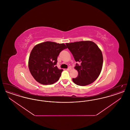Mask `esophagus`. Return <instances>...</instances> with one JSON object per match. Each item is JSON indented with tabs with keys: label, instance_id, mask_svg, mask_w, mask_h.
Instances as JSON below:
<instances>
[{
	"label": "esophagus",
	"instance_id": "esophagus-1",
	"mask_svg": "<svg viewBox=\"0 0 130 130\" xmlns=\"http://www.w3.org/2000/svg\"><path fill=\"white\" fill-rule=\"evenodd\" d=\"M71 70V67H68V68L67 69V70L68 71H70Z\"/></svg>",
	"mask_w": 130,
	"mask_h": 130
}]
</instances>
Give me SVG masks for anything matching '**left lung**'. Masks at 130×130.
<instances>
[{
	"instance_id": "left-lung-1",
	"label": "left lung",
	"mask_w": 130,
	"mask_h": 130,
	"mask_svg": "<svg viewBox=\"0 0 130 130\" xmlns=\"http://www.w3.org/2000/svg\"><path fill=\"white\" fill-rule=\"evenodd\" d=\"M76 62L74 68L78 71L77 77L73 78L75 84L86 86L95 80L101 73L103 56L98 45L91 41L66 44Z\"/></svg>"
}]
</instances>
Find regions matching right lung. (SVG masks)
Here are the masks:
<instances>
[{
  "label": "right lung",
  "mask_w": 130,
  "mask_h": 130,
  "mask_svg": "<svg viewBox=\"0 0 130 130\" xmlns=\"http://www.w3.org/2000/svg\"><path fill=\"white\" fill-rule=\"evenodd\" d=\"M66 48L64 44L50 41L34 47L29 56V68L36 81L43 85H51L58 80L63 70L56 66L57 56Z\"/></svg>",
  "instance_id": "obj_1"
}]
</instances>
